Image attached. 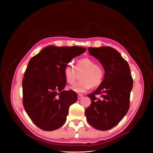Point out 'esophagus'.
Listing matches in <instances>:
<instances>
[{"label":"esophagus","mask_w":153,"mask_h":153,"mask_svg":"<svg viewBox=\"0 0 153 153\" xmlns=\"http://www.w3.org/2000/svg\"><path fill=\"white\" fill-rule=\"evenodd\" d=\"M82 97H83V95H82V94H78V95H77V98H78L79 100L81 99Z\"/></svg>","instance_id":"1"}]
</instances>
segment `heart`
<instances>
[{
	"label": "heart",
	"instance_id": "b5f03b06",
	"mask_svg": "<svg viewBox=\"0 0 153 153\" xmlns=\"http://www.w3.org/2000/svg\"><path fill=\"white\" fill-rule=\"evenodd\" d=\"M81 81L70 87V89L78 94L85 93L91 87L94 88L99 86L105 76L103 68L99 64H95L94 59L90 58H83L76 61L75 69L72 64H69L64 70V77L69 84H73L76 79L77 74Z\"/></svg>",
	"mask_w": 153,
	"mask_h": 153
}]
</instances>
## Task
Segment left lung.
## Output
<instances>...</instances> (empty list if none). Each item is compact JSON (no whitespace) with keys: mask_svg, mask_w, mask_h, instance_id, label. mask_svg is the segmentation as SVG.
I'll list each match as a JSON object with an SVG mask.
<instances>
[{"mask_svg":"<svg viewBox=\"0 0 153 153\" xmlns=\"http://www.w3.org/2000/svg\"><path fill=\"white\" fill-rule=\"evenodd\" d=\"M88 51L102 64L105 73L99 87L87 95L92 102L85 114L92 127L106 131L115 126L129 110L133 78L128 63L114 48L89 47Z\"/></svg>","mask_w":153,"mask_h":153,"instance_id":"8db88e82","label":"left lung"}]
</instances>
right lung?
Segmentation results:
<instances>
[{"label":"right lung","instance_id":"obj_1","mask_svg":"<svg viewBox=\"0 0 153 153\" xmlns=\"http://www.w3.org/2000/svg\"><path fill=\"white\" fill-rule=\"evenodd\" d=\"M79 46H48L30 60L22 81L23 105L33 123L53 131L65 123L77 94L64 91V70L68 64L85 51Z\"/></svg>","mask_w":153,"mask_h":153}]
</instances>
